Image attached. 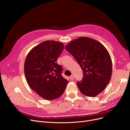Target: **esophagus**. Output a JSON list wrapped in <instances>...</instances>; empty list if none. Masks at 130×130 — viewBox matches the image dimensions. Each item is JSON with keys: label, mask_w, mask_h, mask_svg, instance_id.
Instances as JSON below:
<instances>
[{"label": "esophagus", "mask_w": 130, "mask_h": 130, "mask_svg": "<svg viewBox=\"0 0 130 130\" xmlns=\"http://www.w3.org/2000/svg\"><path fill=\"white\" fill-rule=\"evenodd\" d=\"M70 79L71 80H74V76L73 75H72L70 77Z\"/></svg>", "instance_id": "esophagus-1"}]
</instances>
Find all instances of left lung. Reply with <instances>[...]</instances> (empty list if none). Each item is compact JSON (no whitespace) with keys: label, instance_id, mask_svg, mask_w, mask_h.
Returning <instances> with one entry per match:
<instances>
[{"label":"left lung","instance_id":"8db88e82","mask_svg":"<svg viewBox=\"0 0 130 130\" xmlns=\"http://www.w3.org/2000/svg\"><path fill=\"white\" fill-rule=\"evenodd\" d=\"M65 48L83 71V79L77 82L81 93L95 97L103 91L112 72V59L106 48L96 40L81 37L71 41Z\"/></svg>","mask_w":130,"mask_h":130}]
</instances>
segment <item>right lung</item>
<instances>
[{
  "mask_svg": "<svg viewBox=\"0 0 130 130\" xmlns=\"http://www.w3.org/2000/svg\"><path fill=\"white\" fill-rule=\"evenodd\" d=\"M64 47L60 42L46 40L32 48L26 56L24 73L27 83L45 100L60 97L68 84L61 75L62 67L56 63Z\"/></svg>",
  "mask_w": 130,
  "mask_h": 130,
  "instance_id": "right-lung-1",
  "label": "right lung"
}]
</instances>
